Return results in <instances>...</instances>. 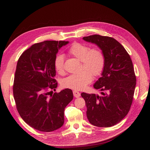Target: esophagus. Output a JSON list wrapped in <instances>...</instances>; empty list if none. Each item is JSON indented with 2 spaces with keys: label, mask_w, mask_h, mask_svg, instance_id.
I'll return each mask as SVG.
<instances>
[{
  "label": "esophagus",
  "mask_w": 150,
  "mask_h": 150,
  "mask_svg": "<svg viewBox=\"0 0 150 150\" xmlns=\"http://www.w3.org/2000/svg\"><path fill=\"white\" fill-rule=\"evenodd\" d=\"M73 95H74V96L75 97H76V98H77V97H79L81 96L80 92H77V91H73Z\"/></svg>",
  "instance_id": "34e87169"
}]
</instances>
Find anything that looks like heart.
<instances>
[{"instance_id":"heart-1","label":"heart","mask_w":150,"mask_h":150,"mask_svg":"<svg viewBox=\"0 0 150 150\" xmlns=\"http://www.w3.org/2000/svg\"><path fill=\"white\" fill-rule=\"evenodd\" d=\"M68 52L81 61V69L84 70L66 77L62 81L61 86L64 88L82 90L92 81V75L97 76L102 73L105 65L104 55L99 48H90L79 43H74ZM64 56L62 54H58L54 59V68L59 74L64 72Z\"/></svg>"}]
</instances>
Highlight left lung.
<instances>
[{"mask_svg":"<svg viewBox=\"0 0 150 150\" xmlns=\"http://www.w3.org/2000/svg\"><path fill=\"white\" fill-rule=\"evenodd\" d=\"M96 45L104 55L101 77L94 84L102 96L81 93L92 125L110 127L120 122L130 110L136 86V76L130 55L117 41L99 35L82 38Z\"/></svg>","mask_w":150,"mask_h":150,"instance_id":"obj_1","label":"left lung"}]
</instances>
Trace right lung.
Here are the masks:
<instances>
[{
    "mask_svg": "<svg viewBox=\"0 0 150 150\" xmlns=\"http://www.w3.org/2000/svg\"><path fill=\"white\" fill-rule=\"evenodd\" d=\"M69 43L45 41L31 46L19 58L14 77L13 97L20 117L36 130L50 132L63 125L64 108L73 99L72 90L56 91L54 59Z\"/></svg>",
    "mask_w": 150,
    "mask_h": 150,
    "instance_id": "right-lung-1",
    "label": "right lung"
}]
</instances>
